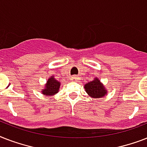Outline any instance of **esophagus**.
<instances>
[{
    "instance_id": "obj_1",
    "label": "esophagus",
    "mask_w": 147,
    "mask_h": 147,
    "mask_svg": "<svg viewBox=\"0 0 147 147\" xmlns=\"http://www.w3.org/2000/svg\"><path fill=\"white\" fill-rule=\"evenodd\" d=\"M78 77L76 76H71V81H77L78 80Z\"/></svg>"
}]
</instances>
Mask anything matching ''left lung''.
Instances as JSON below:
<instances>
[{"label": "left lung", "instance_id": "left-lung-1", "mask_svg": "<svg viewBox=\"0 0 147 147\" xmlns=\"http://www.w3.org/2000/svg\"><path fill=\"white\" fill-rule=\"evenodd\" d=\"M85 92L88 96L92 98H100L107 95V91L105 85L100 82L98 78H94V80L86 83L85 85Z\"/></svg>", "mask_w": 147, "mask_h": 147}]
</instances>
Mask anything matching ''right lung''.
I'll return each instance as SVG.
<instances>
[{
  "label": "right lung",
  "mask_w": 147,
  "mask_h": 147,
  "mask_svg": "<svg viewBox=\"0 0 147 147\" xmlns=\"http://www.w3.org/2000/svg\"><path fill=\"white\" fill-rule=\"evenodd\" d=\"M60 85H61V82L56 80L54 78V76H52L48 78L44 86V88H42L41 92L46 96H53L59 92Z\"/></svg>",
  "instance_id": "1"
}]
</instances>
